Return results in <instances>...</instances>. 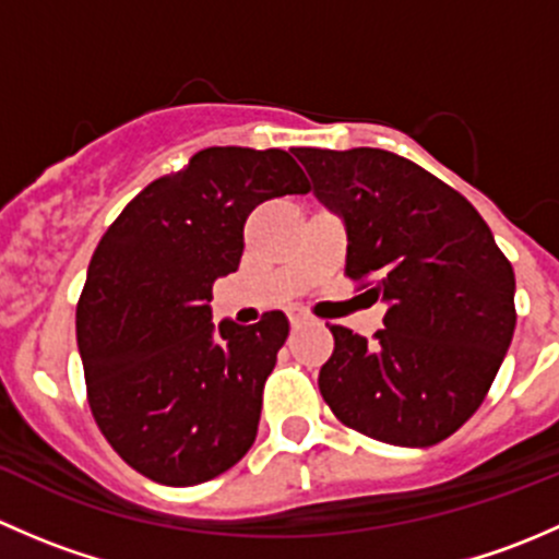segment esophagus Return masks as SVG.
Segmentation results:
<instances>
[{
    "mask_svg": "<svg viewBox=\"0 0 559 559\" xmlns=\"http://www.w3.org/2000/svg\"><path fill=\"white\" fill-rule=\"evenodd\" d=\"M289 321H292V326H302V324H308V321H311V316H308L306 311H300V308H292Z\"/></svg>",
    "mask_w": 559,
    "mask_h": 559,
    "instance_id": "obj_1",
    "label": "esophagus"
}]
</instances>
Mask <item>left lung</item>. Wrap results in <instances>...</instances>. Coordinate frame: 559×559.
<instances>
[{
    "label": "left lung",
    "instance_id": "obj_1",
    "mask_svg": "<svg viewBox=\"0 0 559 559\" xmlns=\"http://www.w3.org/2000/svg\"><path fill=\"white\" fill-rule=\"evenodd\" d=\"M316 200L346 229V273L386 306L365 341L332 324L321 397L352 430L425 449L487 397L516 326L514 270L476 207L381 148H295Z\"/></svg>",
    "mask_w": 559,
    "mask_h": 559
}]
</instances>
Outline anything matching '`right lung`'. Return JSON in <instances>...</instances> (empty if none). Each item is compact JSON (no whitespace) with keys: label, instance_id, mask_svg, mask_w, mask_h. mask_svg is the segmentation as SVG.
I'll return each instance as SVG.
<instances>
[{"label":"right lung","instance_id":"obj_1","mask_svg":"<svg viewBox=\"0 0 559 559\" xmlns=\"http://www.w3.org/2000/svg\"><path fill=\"white\" fill-rule=\"evenodd\" d=\"M308 189L286 151L218 145L145 186L99 240L75 313L88 405L151 481H211L251 449L289 319L216 326L213 284L238 270L248 213Z\"/></svg>","mask_w":559,"mask_h":559}]
</instances>
